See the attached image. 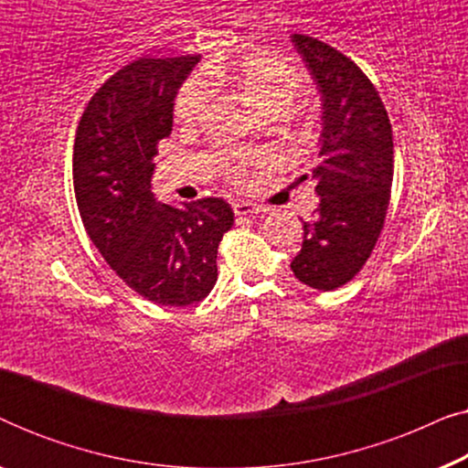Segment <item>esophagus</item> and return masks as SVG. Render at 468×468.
Wrapping results in <instances>:
<instances>
[{
    "mask_svg": "<svg viewBox=\"0 0 468 468\" xmlns=\"http://www.w3.org/2000/svg\"><path fill=\"white\" fill-rule=\"evenodd\" d=\"M232 208H234V213L239 215V217L266 213L264 207H260V204H253V202H245V200H234L232 202Z\"/></svg>",
    "mask_w": 468,
    "mask_h": 468,
    "instance_id": "34e87169",
    "label": "esophagus"
}]
</instances>
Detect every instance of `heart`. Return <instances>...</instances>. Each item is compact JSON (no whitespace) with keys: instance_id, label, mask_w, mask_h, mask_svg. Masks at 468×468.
<instances>
[{"instance_id":"obj_1","label":"heart","mask_w":468,"mask_h":468,"mask_svg":"<svg viewBox=\"0 0 468 468\" xmlns=\"http://www.w3.org/2000/svg\"><path fill=\"white\" fill-rule=\"evenodd\" d=\"M304 74L296 66L271 55H253L240 61H210L204 76H191L178 89L175 117L183 125H196L207 112L213 87L234 85L255 108L266 114H281L304 91ZM245 159L229 164L232 178L245 175Z\"/></svg>"}]
</instances>
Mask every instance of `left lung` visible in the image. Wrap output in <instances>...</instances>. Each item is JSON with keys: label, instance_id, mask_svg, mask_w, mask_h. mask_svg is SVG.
Instances as JSON below:
<instances>
[{"label": "left lung", "instance_id": "8db88e82", "mask_svg": "<svg viewBox=\"0 0 468 468\" xmlns=\"http://www.w3.org/2000/svg\"><path fill=\"white\" fill-rule=\"evenodd\" d=\"M324 106V132L313 168L319 207L304 221V240L292 261L296 279L332 292L349 283L373 253L386 223L394 176L392 125L368 76L349 57L293 34Z\"/></svg>", "mask_w": 468, "mask_h": 468}]
</instances>
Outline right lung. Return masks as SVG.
I'll list each match as a JSON object with an SVG mask.
<instances>
[{
	"instance_id": "obj_1",
	"label": "right lung",
	"mask_w": 468,
	"mask_h": 468,
	"mask_svg": "<svg viewBox=\"0 0 468 468\" xmlns=\"http://www.w3.org/2000/svg\"><path fill=\"white\" fill-rule=\"evenodd\" d=\"M197 61L140 57L121 68L89 100L74 140V194L89 239L125 285L165 306L208 296L217 249L234 223L221 197L176 208L151 191L157 144L170 136L176 91Z\"/></svg>"
}]
</instances>
